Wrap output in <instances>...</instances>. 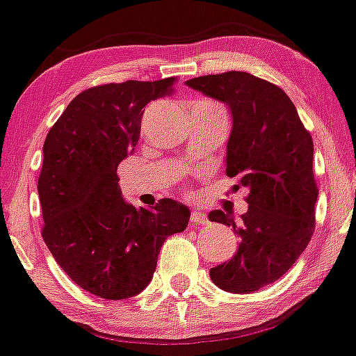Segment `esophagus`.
Instances as JSON below:
<instances>
[{
	"instance_id": "34e87169",
	"label": "esophagus",
	"mask_w": 356,
	"mask_h": 356,
	"mask_svg": "<svg viewBox=\"0 0 356 356\" xmlns=\"http://www.w3.org/2000/svg\"><path fill=\"white\" fill-rule=\"evenodd\" d=\"M191 223L194 227L197 225H206L208 223V216H206V213L202 211H197V209H194V211L191 213Z\"/></svg>"
}]
</instances>
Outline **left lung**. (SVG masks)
Returning <instances> with one entry per match:
<instances>
[{"mask_svg":"<svg viewBox=\"0 0 356 356\" xmlns=\"http://www.w3.org/2000/svg\"><path fill=\"white\" fill-rule=\"evenodd\" d=\"M185 83L229 106L225 172L250 191L248 211L238 222L231 211L208 215L211 222L232 227L239 238L234 257L211 267L209 276L225 292H257L289 273L313 236L318 199L313 140L290 97L246 71Z\"/></svg>","mask_w":356,"mask_h":356,"instance_id":"left-lung-1","label":"left lung"}]
</instances>
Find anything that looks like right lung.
<instances>
[{
    "label": "right lung",
    "instance_id": "obj_1",
    "mask_svg": "<svg viewBox=\"0 0 356 356\" xmlns=\"http://www.w3.org/2000/svg\"><path fill=\"white\" fill-rule=\"evenodd\" d=\"M175 79L106 83L74 97L47 134L38 195L43 241L80 289L110 300L143 292L169 236L187 229L191 209L172 199L127 204L117 168L140 140L145 106Z\"/></svg>",
    "mask_w": 356,
    "mask_h": 356
}]
</instances>
